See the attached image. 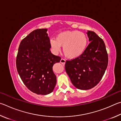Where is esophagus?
I'll return each mask as SVG.
<instances>
[{"mask_svg":"<svg viewBox=\"0 0 121 121\" xmlns=\"http://www.w3.org/2000/svg\"><path fill=\"white\" fill-rule=\"evenodd\" d=\"M60 62L62 63L63 65H65V62H66V60H65V59H64V58H62V59H60Z\"/></svg>","mask_w":121,"mask_h":121,"instance_id":"1","label":"esophagus"}]
</instances>
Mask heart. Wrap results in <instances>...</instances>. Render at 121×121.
Returning a JSON list of instances; mask_svg holds the SVG:
<instances>
[{
	"label": "heart",
	"instance_id": "1",
	"mask_svg": "<svg viewBox=\"0 0 121 121\" xmlns=\"http://www.w3.org/2000/svg\"><path fill=\"white\" fill-rule=\"evenodd\" d=\"M88 44L87 36L78 31H66L58 33L56 39L51 38V50L57 54L63 46V52L67 58L73 59L79 57L85 51Z\"/></svg>",
	"mask_w": 121,
	"mask_h": 121
}]
</instances>
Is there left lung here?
I'll list each match as a JSON object with an SVG mask.
<instances>
[{"label": "left lung", "instance_id": "8db88e82", "mask_svg": "<svg viewBox=\"0 0 121 121\" xmlns=\"http://www.w3.org/2000/svg\"><path fill=\"white\" fill-rule=\"evenodd\" d=\"M90 42L81 56L66 60L65 70L72 83L80 90L90 89L102 79L108 65L104 42L94 31L86 33Z\"/></svg>", "mask_w": 121, "mask_h": 121}]
</instances>
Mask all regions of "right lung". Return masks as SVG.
<instances>
[{"label": "right lung", "mask_w": 121, "mask_h": 121, "mask_svg": "<svg viewBox=\"0 0 121 121\" xmlns=\"http://www.w3.org/2000/svg\"><path fill=\"white\" fill-rule=\"evenodd\" d=\"M47 31V29H41L31 32L21 41L16 57V68L21 80L38 95L52 92L56 84L52 66L61 59L51 52Z\"/></svg>", "instance_id": "add662e5"}]
</instances>
